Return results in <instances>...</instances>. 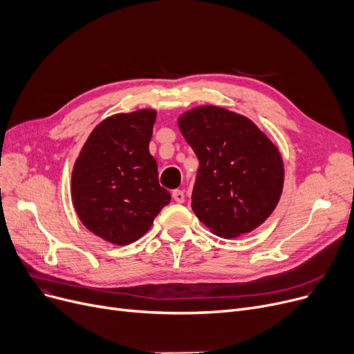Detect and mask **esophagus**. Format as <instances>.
<instances>
[{"label":"esophagus","mask_w":354,"mask_h":354,"mask_svg":"<svg viewBox=\"0 0 354 354\" xmlns=\"http://www.w3.org/2000/svg\"><path fill=\"white\" fill-rule=\"evenodd\" d=\"M171 196L177 201V203H183V201H184V192H181V190H174L171 193Z\"/></svg>","instance_id":"1"}]
</instances>
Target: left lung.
<instances>
[{
	"label": "left lung",
	"mask_w": 354,
	"mask_h": 354,
	"mask_svg": "<svg viewBox=\"0 0 354 354\" xmlns=\"http://www.w3.org/2000/svg\"><path fill=\"white\" fill-rule=\"evenodd\" d=\"M200 167L193 212L225 239L259 227L272 214L283 189L278 147L249 118L216 105H201L177 120Z\"/></svg>",
	"instance_id": "1"
}]
</instances>
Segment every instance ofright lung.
<instances>
[{
  "label": "right lung",
  "mask_w": 354,
  "mask_h": 354,
  "mask_svg": "<svg viewBox=\"0 0 354 354\" xmlns=\"http://www.w3.org/2000/svg\"><path fill=\"white\" fill-rule=\"evenodd\" d=\"M156 120L153 108L105 118L75 161V212L83 226L112 245L142 238L171 200L158 184V165L148 148Z\"/></svg>",
  "instance_id": "1"
}]
</instances>
